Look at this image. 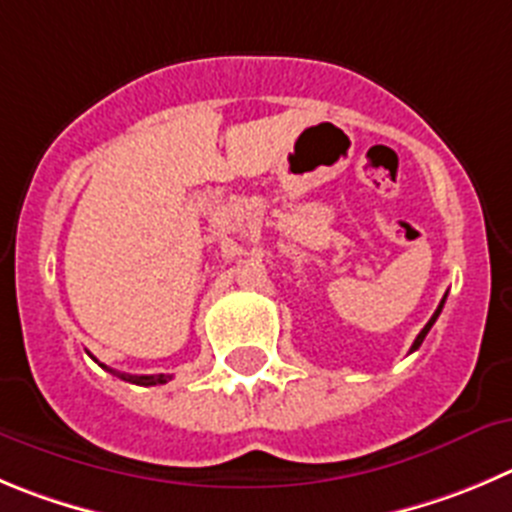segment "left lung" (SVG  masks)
<instances>
[{
  "mask_svg": "<svg viewBox=\"0 0 512 512\" xmlns=\"http://www.w3.org/2000/svg\"><path fill=\"white\" fill-rule=\"evenodd\" d=\"M444 300H447V295H444V298H442V303H439V308H437V310H434V315H432V318H429V323H427V326H424V328H422V333H419V336H417V341H414V343H412V351H417V348H419V346H422L424 336H427V333H429V328H432V326H434V321H437V318H439V313H442V308H444Z\"/></svg>",
  "mask_w": 512,
  "mask_h": 512,
  "instance_id": "left-lung-1",
  "label": "left lung"
}]
</instances>
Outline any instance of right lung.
<instances>
[{
    "mask_svg": "<svg viewBox=\"0 0 512 512\" xmlns=\"http://www.w3.org/2000/svg\"><path fill=\"white\" fill-rule=\"evenodd\" d=\"M105 369V366H103ZM111 371V374H116L118 379H123V381H131V384H138V386H156V384H166V381L171 379L169 374H156V376H133V374H118V371H113V369H108Z\"/></svg>",
    "mask_w": 512,
    "mask_h": 512,
    "instance_id": "1",
    "label": "right lung"
}]
</instances>
